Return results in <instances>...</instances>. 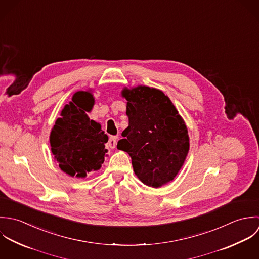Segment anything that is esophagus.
<instances>
[{
	"mask_svg": "<svg viewBox=\"0 0 259 259\" xmlns=\"http://www.w3.org/2000/svg\"><path fill=\"white\" fill-rule=\"evenodd\" d=\"M116 144H117V136H111L108 141V146L111 149H114L116 147Z\"/></svg>",
	"mask_w": 259,
	"mask_h": 259,
	"instance_id": "esophagus-1",
	"label": "esophagus"
}]
</instances>
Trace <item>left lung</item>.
<instances>
[{"mask_svg": "<svg viewBox=\"0 0 259 259\" xmlns=\"http://www.w3.org/2000/svg\"><path fill=\"white\" fill-rule=\"evenodd\" d=\"M128 127L117 148L127 152L137 177L158 188L172 181L189 150L187 127L171 100L147 86L124 88Z\"/></svg>", "mask_w": 259, "mask_h": 259, "instance_id": "obj_1", "label": "left lung"}]
</instances>
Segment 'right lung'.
Listing matches in <instances>:
<instances>
[{
	"label": "right lung",
	"instance_id": "obj_1",
	"mask_svg": "<svg viewBox=\"0 0 259 259\" xmlns=\"http://www.w3.org/2000/svg\"><path fill=\"white\" fill-rule=\"evenodd\" d=\"M93 105L90 92H76L61 111V118L56 120L50 134L53 155L61 170L72 177L84 178L87 173L100 169L107 153L108 136L86 113Z\"/></svg>",
	"mask_w": 259,
	"mask_h": 259
}]
</instances>
